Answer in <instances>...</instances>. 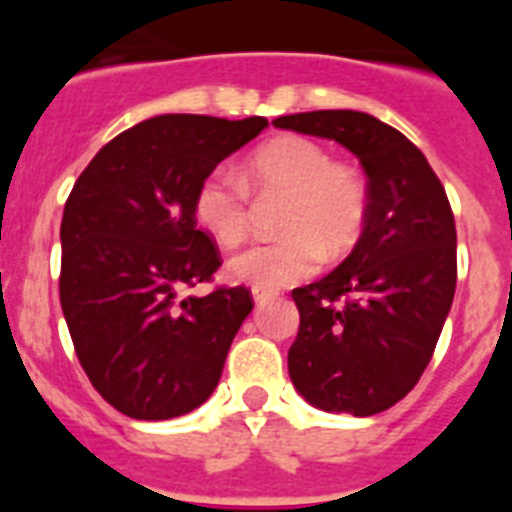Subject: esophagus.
Returning <instances> with one entry per match:
<instances>
[{
	"label": "esophagus",
	"instance_id": "34e87169",
	"mask_svg": "<svg viewBox=\"0 0 512 512\" xmlns=\"http://www.w3.org/2000/svg\"><path fill=\"white\" fill-rule=\"evenodd\" d=\"M251 297L256 305H264V302H269L274 297V292H269V289H251Z\"/></svg>",
	"mask_w": 512,
	"mask_h": 512
}]
</instances>
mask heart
Returning a JSON list of instances; mask_svg holds the SVG:
<instances>
[{
  "instance_id": "heart-1",
  "label": "heart",
  "mask_w": 512,
  "mask_h": 512,
  "mask_svg": "<svg viewBox=\"0 0 512 512\" xmlns=\"http://www.w3.org/2000/svg\"><path fill=\"white\" fill-rule=\"evenodd\" d=\"M253 194H284L282 238L253 243L228 261V277L253 289H279L310 277L323 259H341L359 241L369 212L354 166L333 161L305 135H279L248 156L243 174L212 169L194 192V220L217 246L243 241Z\"/></svg>"
}]
</instances>
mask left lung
I'll use <instances>...</instances> for the list:
<instances>
[{
    "mask_svg": "<svg viewBox=\"0 0 512 512\" xmlns=\"http://www.w3.org/2000/svg\"><path fill=\"white\" fill-rule=\"evenodd\" d=\"M282 130L336 140L359 158L369 212L338 269L292 292L300 333L287 364L312 408L356 418L418 384L456 289V225L446 192L400 130L356 110L297 112Z\"/></svg>",
    "mask_w": 512,
    "mask_h": 512,
    "instance_id": "left-lung-1",
    "label": "left lung"
}]
</instances>
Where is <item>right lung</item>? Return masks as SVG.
Masks as SVG:
<instances>
[{"mask_svg":"<svg viewBox=\"0 0 512 512\" xmlns=\"http://www.w3.org/2000/svg\"><path fill=\"white\" fill-rule=\"evenodd\" d=\"M269 122L158 115L112 138L71 189L61 220V307L94 390L135 420L192 413L215 392L246 287L182 297L220 266L194 192Z\"/></svg>","mask_w":512,"mask_h":512,"instance_id":"obj_1","label":"right lung"}]
</instances>
